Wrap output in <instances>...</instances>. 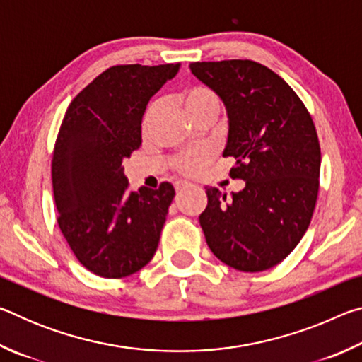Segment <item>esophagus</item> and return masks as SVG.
<instances>
[{"mask_svg":"<svg viewBox=\"0 0 362 362\" xmlns=\"http://www.w3.org/2000/svg\"><path fill=\"white\" fill-rule=\"evenodd\" d=\"M189 187H192V183H188V182H177L175 183V192L180 193V192H183V189L189 188Z\"/></svg>","mask_w":362,"mask_h":362,"instance_id":"34e87169","label":"esophagus"}]
</instances>
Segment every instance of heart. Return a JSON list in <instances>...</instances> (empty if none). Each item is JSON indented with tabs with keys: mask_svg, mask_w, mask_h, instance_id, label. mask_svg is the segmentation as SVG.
Returning a JSON list of instances; mask_svg holds the SVG:
<instances>
[{
	"mask_svg": "<svg viewBox=\"0 0 362 362\" xmlns=\"http://www.w3.org/2000/svg\"><path fill=\"white\" fill-rule=\"evenodd\" d=\"M177 102L180 103L185 110V113L189 116V118H198V116L203 115H216L218 113L220 108V99L218 95L214 93L211 88L207 86H189V88H185L182 93L177 95ZM156 107L151 105L144 116V122L142 127L144 131L148 127L150 121L155 116ZM209 159V155L206 151H189V153H182V155L174 158V168L179 170V173L185 174V175H193L198 173V170L204 166Z\"/></svg>",
	"mask_w": 362,
	"mask_h": 362,
	"instance_id": "b5f03b06",
	"label": "heart"
}]
</instances>
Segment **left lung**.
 <instances>
[{
  "mask_svg": "<svg viewBox=\"0 0 362 362\" xmlns=\"http://www.w3.org/2000/svg\"><path fill=\"white\" fill-rule=\"evenodd\" d=\"M226 108L231 179L246 182L231 198L207 188L199 216L209 249L240 272H263L289 255L313 217L321 148L308 110L276 73L254 60L189 64Z\"/></svg>",
  "mask_w": 362,
  "mask_h": 362,
  "instance_id": "8db88e82",
  "label": "left lung"
}]
</instances>
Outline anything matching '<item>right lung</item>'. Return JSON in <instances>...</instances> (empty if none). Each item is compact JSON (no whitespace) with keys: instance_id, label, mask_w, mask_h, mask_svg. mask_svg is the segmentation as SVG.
Here are the masks:
<instances>
[{"instance_id":"add662e5","label":"right lung","mask_w":362,"mask_h":362,"mask_svg":"<svg viewBox=\"0 0 362 362\" xmlns=\"http://www.w3.org/2000/svg\"><path fill=\"white\" fill-rule=\"evenodd\" d=\"M180 64L116 65L71 100L54 146L57 223L84 268L102 278L139 272L156 252L175 189L131 192L122 161L142 144L146 103Z\"/></svg>"}]
</instances>
